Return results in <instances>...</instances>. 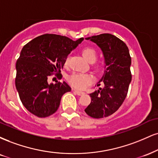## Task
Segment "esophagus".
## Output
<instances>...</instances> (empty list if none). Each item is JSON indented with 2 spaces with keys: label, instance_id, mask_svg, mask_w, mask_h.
Here are the masks:
<instances>
[{
  "label": "esophagus",
  "instance_id": "esophagus-1",
  "mask_svg": "<svg viewBox=\"0 0 158 158\" xmlns=\"http://www.w3.org/2000/svg\"><path fill=\"white\" fill-rule=\"evenodd\" d=\"M73 92L75 93L76 94H77L78 96H82V95L85 94L84 92H81V91H79L77 90H73Z\"/></svg>",
  "mask_w": 158,
  "mask_h": 158
}]
</instances>
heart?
I'll return each mask as SVG.
<instances>
[{"instance_id": "b5f03b06", "label": "heart", "mask_w": 158, "mask_h": 158, "mask_svg": "<svg viewBox=\"0 0 158 158\" xmlns=\"http://www.w3.org/2000/svg\"><path fill=\"white\" fill-rule=\"evenodd\" d=\"M81 54L85 60L90 62H94L97 56L96 50L92 48H85L81 51ZM68 59H66L65 64L68 63ZM68 81L75 88L79 90H85L91 84L93 77L90 74L73 73L68 77Z\"/></svg>"}]
</instances>
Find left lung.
<instances>
[{
    "label": "left lung",
    "instance_id": "left-lung-1",
    "mask_svg": "<svg viewBox=\"0 0 158 158\" xmlns=\"http://www.w3.org/2000/svg\"><path fill=\"white\" fill-rule=\"evenodd\" d=\"M101 48L104 59V71L97 83L103 87L90 94V104L85 110L94 118L107 117L121 107L126 98L132 80L131 57L128 47L122 40L110 34L85 38Z\"/></svg>",
    "mask_w": 158,
    "mask_h": 158
}]
</instances>
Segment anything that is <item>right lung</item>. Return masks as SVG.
Listing matches in <instances>:
<instances>
[{
    "label": "right lung",
    "mask_w": 158,
    "mask_h": 158,
    "mask_svg": "<svg viewBox=\"0 0 158 158\" xmlns=\"http://www.w3.org/2000/svg\"><path fill=\"white\" fill-rule=\"evenodd\" d=\"M83 40L73 41L64 36L46 34L24 45L16 62L15 86L30 113L45 118L58 110L62 95L71 88L65 81L48 84V78L53 73H60L68 55Z\"/></svg>",
    "instance_id": "obj_1"
}]
</instances>
